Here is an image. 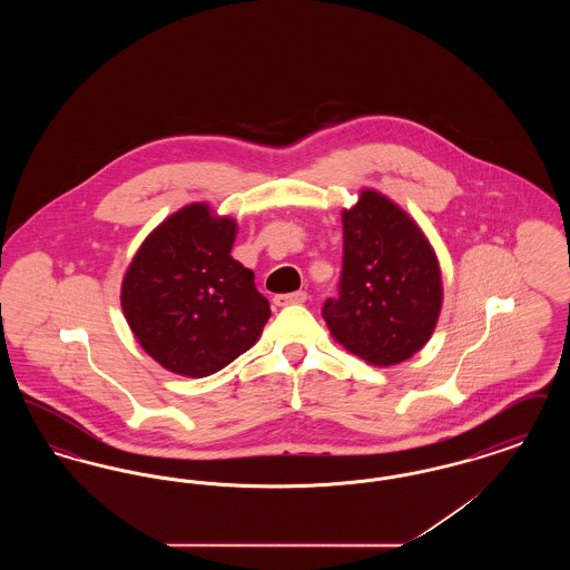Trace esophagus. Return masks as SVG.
Wrapping results in <instances>:
<instances>
[{"mask_svg":"<svg viewBox=\"0 0 570 570\" xmlns=\"http://www.w3.org/2000/svg\"><path fill=\"white\" fill-rule=\"evenodd\" d=\"M307 301V293L305 291H297V293H288V295H275L273 303L279 305V307H286V305H301Z\"/></svg>","mask_w":570,"mask_h":570,"instance_id":"1","label":"esophagus"}]
</instances>
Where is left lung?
Instances as JSON below:
<instances>
[{
  "label": "left lung",
  "instance_id": "left-lung-1",
  "mask_svg": "<svg viewBox=\"0 0 570 570\" xmlns=\"http://www.w3.org/2000/svg\"><path fill=\"white\" fill-rule=\"evenodd\" d=\"M344 258L340 295L326 298L331 335L370 365H395L434 333L442 279L421 228L386 196L363 190L342 214Z\"/></svg>",
  "mask_w": 570,
  "mask_h": 570
}]
</instances>
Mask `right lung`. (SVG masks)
Masks as SVG:
<instances>
[{
    "mask_svg": "<svg viewBox=\"0 0 570 570\" xmlns=\"http://www.w3.org/2000/svg\"><path fill=\"white\" fill-rule=\"evenodd\" d=\"M235 235V219L194 203L164 219L126 272V321L168 372L216 374L254 346L272 316L254 273L230 256Z\"/></svg>",
    "mask_w": 570,
    "mask_h": 570,
    "instance_id": "obj_1",
    "label": "right lung"
}]
</instances>
